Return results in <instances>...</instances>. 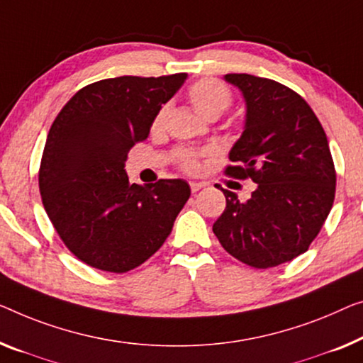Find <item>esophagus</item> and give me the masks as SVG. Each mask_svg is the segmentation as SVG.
Returning <instances> with one entry per match:
<instances>
[{"label":"esophagus","instance_id":"esophagus-1","mask_svg":"<svg viewBox=\"0 0 363 363\" xmlns=\"http://www.w3.org/2000/svg\"><path fill=\"white\" fill-rule=\"evenodd\" d=\"M202 187H205L203 182H191V191H192L194 194L199 192Z\"/></svg>","mask_w":363,"mask_h":363}]
</instances>
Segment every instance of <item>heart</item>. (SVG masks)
I'll return each instance as SVG.
<instances>
[{"label": "heart", "instance_id": "obj_1", "mask_svg": "<svg viewBox=\"0 0 363 363\" xmlns=\"http://www.w3.org/2000/svg\"><path fill=\"white\" fill-rule=\"evenodd\" d=\"M187 97L191 101L200 116L213 121L220 117L228 107L233 104V93H231L230 86L223 81L216 78H200L196 83H192L187 89ZM167 113V106H163L156 112L153 118V128H161L164 123ZM207 155L205 151L186 150L182 148L177 151L176 160L184 171L197 172L200 169V160Z\"/></svg>", "mask_w": 363, "mask_h": 363}]
</instances>
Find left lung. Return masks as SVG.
<instances>
[{
  "mask_svg": "<svg viewBox=\"0 0 363 363\" xmlns=\"http://www.w3.org/2000/svg\"><path fill=\"white\" fill-rule=\"evenodd\" d=\"M241 89L246 125L230 151L225 174L251 179L256 191L226 197L213 233L246 266L270 269L300 256L320 233L336 194V169L316 113L303 97L269 78L230 73Z\"/></svg>",
  "mask_w": 363,
  "mask_h": 363,
  "instance_id": "obj_1",
  "label": "left lung"
}]
</instances>
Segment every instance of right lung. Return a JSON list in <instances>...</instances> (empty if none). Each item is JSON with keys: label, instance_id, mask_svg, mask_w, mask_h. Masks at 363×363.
Here are the masks:
<instances>
[{"label": "right lung", "instance_id": "1", "mask_svg": "<svg viewBox=\"0 0 363 363\" xmlns=\"http://www.w3.org/2000/svg\"><path fill=\"white\" fill-rule=\"evenodd\" d=\"M187 73L118 77L81 88L48 130L39 167L43 208L65 246L88 266L123 274L163 246L191 197L182 179L130 184L127 155Z\"/></svg>", "mask_w": 363, "mask_h": 363}]
</instances>
